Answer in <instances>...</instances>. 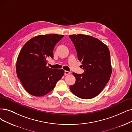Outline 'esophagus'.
<instances>
[{"label": "esophagus", "instance_id": "34e87169", "mask_svg": "<svg viewBox=\"0 0 132 132\" xmlns=\"http://www.w3.org/2000/svg\"><path fill=\"white\" fill-rule=\"evenodd\" d=\"M70 74V72L67 71H65V75H68Z\"/></svg>", "mask_w": 132, "mask_h": 132}]
</instances>
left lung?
<instances>
[{"label":"left lung","mask_w":132,"mask_h":132,"mask_svg":"<svg viewBox=\"0 0 132 132\" xmlns=\"http://www.w3.org/2000/svg\"><path fill=\"white\" fill-rule=\"evenodd\" d=\"M78 60L84 72L73 73L76 82L71 92L82 99H91L99 95L110 79L112 73L109 48L98 38L89 35H70Z\"/></svg>","instance_id":"obj_1"}]
</instances>
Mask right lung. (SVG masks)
I'll return each instance as SVG.
<instances>
[{
	"mask_svg": "<svg viewBox=\"0 0 132 132\" xmlns=\"http://www.w3.org/2000/svg\"><path fill=\"white\" fill-rule=\"evenodd\" d=\"M63 35L47 34L29 40L19 52L16 62V72L24 88L30 95L40 97L53 90L64 75L62 69L47 66L48 57H53V50Z\"/></svg>",
	"mask_w": 132,
	"mask_h": 132,
	"instance_id": "obj_1",
	"label": "right lung"
}]
</instances>
